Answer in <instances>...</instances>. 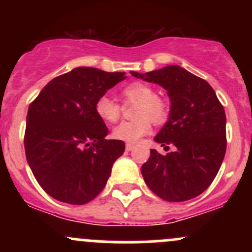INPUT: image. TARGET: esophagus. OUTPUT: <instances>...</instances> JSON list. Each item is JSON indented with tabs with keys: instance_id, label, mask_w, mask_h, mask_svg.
<instances>
[{
	"instance_id": "obj_1",
	"label": "esophagus",
	"mask_w": 252,
	"mask_h": 252,
	"mask_svg": "<svg viewBox=\"0 0 252 252\" xmlns=\"http://www.w3.org/2000/svg\"><path fill=\"white\" fill-rule=\"evenodd\" d=\"M134 147H135V145H133V144H126V151H131V150H133Z\"/></svg>"
}]
</instances>
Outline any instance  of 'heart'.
Listing matches in <instances>:
<instances>
[{
	"mask_svg": "<svg viewBox=\"0 0 252 252\" xmlns=\"http://www.w3.org/2000/svg\"><path fill=\"white\" fill-rule=\"evenodd\" d=\"M121 95L126 103H135L133 121L122 122L113 129L114 139L126 142H136L151 131V121L159 126L168 119L169 107L167 101L156 95L152 86L141 81H134L124 86ZM96 114L106 123H114L121 117L122 107L108 96H101L95 105Z\"/></svg>",
	"mask_w": 252,
	"mask_h": 252,
	"instance_id": "b5f03b06",
	"label": "heart"
}]
</instances>
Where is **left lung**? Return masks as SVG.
Here are the masks:
<instances>
[{
    "mask_svg": "<svg viewBox=\"0 0 252 252\" xmlns=\"http://www.w3.org/2000/svg\"><path fill=\"white\" fill-rule=\"evenodd\" d=\"M135 78L158 84L168 91L171 113L155 141L168 151H150L141 166L152 192L169 202L194 199L205 191L220 168L227 149L225 112L215 90L204 79L179 65H168Z\"/></svg>",
    "mask_w": 252,
    "mask_h": 252,
    "instance_id": "left-lung-1",
    "label": "left lung"
}]
</instances>
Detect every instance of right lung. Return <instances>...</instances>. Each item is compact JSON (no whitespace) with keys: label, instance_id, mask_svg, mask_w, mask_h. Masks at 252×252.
<instances>
[{"label":"right lung","instance_id":"right-lung-1","mask_svg":"<svg viewBox=\"0 0 252 252\" xmlns=\"http://www.w3.org/2000/svg\"><path fill=\"white\" fill-rule=\"evenodd\" d=\"M123 79L126 73L74 68L52 79L30 103L25 156L35 179L53 199L84 205L105 188L126 145L106 139L108 129L95 105Z\"/></svg>","mask_w":252,"mask_h":252}]
</instances>
